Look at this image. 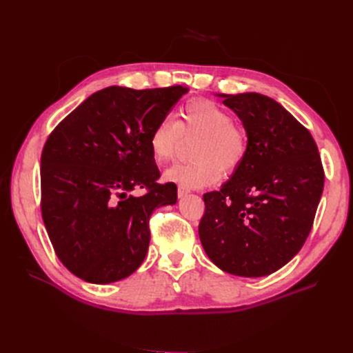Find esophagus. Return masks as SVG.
Segmentation results:
<instances>
[{
  "label": "esophagus",
  "mask_w": 353,
  "mask_h": 353,
  "mask_svg": "<svg viewBox=\"0 0 353 353\" xmlns=\"http://www.w3.org/2000/svg\"><path fill=\"white\" fill-rule=\"evenodd\" d=\"M188 193H190L188 188H185V187H183V185L178 187V197H184V196H187Z\"/></svg>",
  "instance_id": "34e87169"
}]
</instances>
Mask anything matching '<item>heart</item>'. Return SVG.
I'll return each mask as SVG.
<instances>
[{"label": "heart", "mask_w": 353, "mask_h": 353, "mask_svg": "<svg viewBox=\"0 0 353 353\" xmlns=\"http://www.w3.org/2000/svg\"><path fill=\"white\" fill-rule=\"evenodd\" d=\"M184 140L197 138L193 152L196 160L176 163L165 172V179L185 188H203L215 184L222 175L236 172L248 154V135L232 116L206 99L185 103L176 114L160 119L148 137V145L157 163L172 160Z\"/></svg>", "instance_id": "obj_1"}]
</instances>
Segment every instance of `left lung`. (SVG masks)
Returning <instances> with one entry per match:
<instances>
[{
	"mask_svg": "<svg viewBox=\"0 0 353 353\" xmlns=\"http://www.w3.org/2000/svg\"><path fill=\"white\" fill-rule=\"evenodd\" d=\"M248 132V154L219 191L203 194L199 236L222 271L263 276L302 249L324 188V168L306 128L258 92L222 95Z\"/></svg>",
	"mask_w": 353,
	"mask_h": 353,
	"instance_id": "left-lung-1",
	"label": "left lung"
}]
</instances>
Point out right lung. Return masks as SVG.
I'll use <instances>...</instances> for the list:
<instances>
[{"label": "right lung", "instance_id": "add662e5", "mask_svg": "<svg viewBox=\"0 0 353 353\" xmlns=\"http://www.w3.org/2000/svg\"><path fill=\"white\" fill-rule=\"evenodd\" d=\"M187 91L104 88L48 135L41 215L57 258L78 279L108 284L143 263L153 210L176 201L174 183H157L148 137ZM134 189L145 194L134 196Z\"/></svg>", "mask_w": 353, "mask_h": 353}]
</instances>
